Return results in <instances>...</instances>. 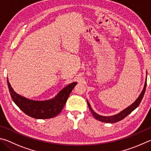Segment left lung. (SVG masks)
<instances>
[{"instance_id": "8db88e82", "label": "left lung", "mask_w": 151, "mask_h": 151, "mask_svg": "<svg viewBox=\"0 0 151 151\" xmlns=\"http://www.w3.org/2000/svg\"><path fill=\"white\" fill-rule=\"evenodd\" d=\"M146 87H147V78H146V81H145V86L143 88V90L142 91L141 95H140L139 97L137 98V99L134 101L133 104L131 105L130 106L128 107L127 108H126L125 109H124L122 111L121 113H118V114L113 115V116H110V117H105V116H101V115H99L98 114H97L96 113H95L93 109H91L90 104H89V102L88 101V104L89 109L91 111V114L93 115V117L99 121H101V122H104V123H117L118 121H119L123 119L124 118L127 117L128 115L130 114V113L133 111V110H134L136 108L139 106L140 103H141V100L142 99V97L144 96L145 92V89H146Z\"/></svg>"}]
</instances>
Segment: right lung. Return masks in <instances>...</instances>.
I'll return each instance as SVG.
<instances>
[{
  "instance_id": "1",
  "label": "right lung",
  "mask_w": 151,
  "mask_h": 151,
  "mask_svg": "<svg viewBox=\"0 0 151 151\" xmlns=\"http://www.w3.org/2000/svg\"><path fill=\"white\" fill-rule=\"evenodd\" d=\"M7 84L13 101L24 113L33 118L49 119L55 117L62 111L69 96L77 82L68 85L54 99L46 101H32L20 96L13 90L8 79Z\"/></svg>"
}]
</instances>
